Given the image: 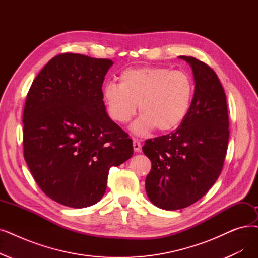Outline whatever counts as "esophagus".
Wrapping results in <instances>:
<instances>
[{"label": "esophagus", "instance_id": "obj_1", "mask_svg": "<svg viewBox=\"0 0 258 258\" xmlns=\"http://www.w3.org/2000/svg\"><path fill=\"white\" fill-rule=\"evenodd\" d=\"M133 148L135 152H140L141 151V143L138 140L134 139L133 140Z\"/></svg>", "mask_w": 258, "mask_h": 258}]
</instances>
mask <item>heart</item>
I'll return each mask as SVG.
<instances>
[{
  "label": "heart",
  "mask_w": 258,
  "mask_h": 258,
  "mask_svg": "<svg viewBox=\"0 0 258 258\" xmlns=\"http://www.w3.org/2000/svg\"><path fill=\"white\" fill-rule=\"evenodd\" d=\"M194 93L195 84L187 73L147 66L123 71L119 84L104 86L103 100L109 117L122 124L135 116L138 106L141 116L132 130L142 136L153 128L160 133L177 128L188 114Z\"/></svg>",
  "instance_id": "obj_1"
}]
</instances>
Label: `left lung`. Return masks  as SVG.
<instances>
[{
    "mask_svg": "<svg viewBox=\"0 0 258 258\" xmlns=\"http://www.w3.org/2000/svg\"><path fill=\"white\" fill-rule=\"evenodd\" d=\"M179 58L193 71L191 108L176 132L148 139L142 147L152 162L145 179L148 197L169 211L193 205L215 183L230 135L227 98L216 73L194 57Z\"/></svg>",
    "mask_w": 258,
    "mask_h": 258,
    "instance_id": "left-lung-1",
    "label": "left lung"
}]
</instances>
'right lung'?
I'll return each mask as SVG.
<instances>
[{"mask_svg":"<svg viewBox=\"0 0 258 258\" xmlns=\"http://www.w3.org/2000/svg\"><path fill=\"white\" fill-rule=\"evenodd\" d=\"M113 65L80 53L53 57L33 80L23 113L24 158L42 191L76 209L97 204L111 166L133 141L105 110L102 84Z\"/></svg>","mask_w":258,"mask_h":258,"instance_id":"add662e5","label":"right lung"}]
</instances>
